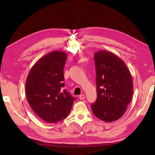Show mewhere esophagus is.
<instances>
[{"label": "esophagus", "instance_id": "1", "mask_svg": "<svg viewBox=\"0 0 155 155\" xmlns=\"http://www.w3.org/2000/svg\"><path fill=\"white\" fill-rule=\"evenodd\" d=\"M84 98H85V96L84 94H81L80 96H79V98L81 100H83V99H84Z\"/></svg>", "mask_w": 155, "mask_h": 155}]
</instances>
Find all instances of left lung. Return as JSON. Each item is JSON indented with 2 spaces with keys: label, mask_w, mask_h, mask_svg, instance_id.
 I'll use <instances>...</instances> for the list:
<instances>
[{
  "label": "left lung",
  "mask_w": 155,
  "mask_h": 155,
  "mask_svg": "<svg viewBox=\"0 0 155 155\" xmlns=\"http://www.w3.org/2000/svg\"><path fill=\"white\" fill-rule=\"evenodd\" d=\"M97 98L91 104L94 114L105 122L123 116L133 97L132 76L125 62L111 52H95Z\"/></svg>",
  "instance_id": "obj_1"
}]
</instances>
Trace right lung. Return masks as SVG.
<instances>
[{"label": "right lung", "instance_id": "right-lung-1", "mask_svg": "<svg viewBox=\"0 0 155 155\" xmlns=\"http://www.w3.org/2000/svg\"><path fill=\"white\" fill-rule=\"evenodd\" d=\"M67 54L52 51L31 68L25 83L27 101L36 114L48 123L63 120L76 98L63 89Z\"/></svg>", "mask_w": 155, "mask_h": 155}]
</instances>
